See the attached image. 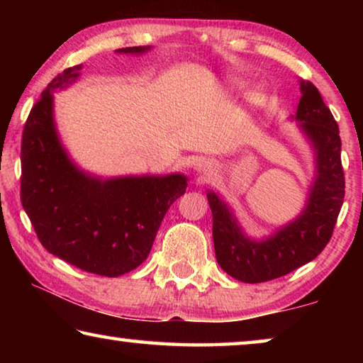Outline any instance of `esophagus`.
I'll list each match as a JSON object with an SVG mask.
<instances>
[{"label": "esophagus", "instance_id": "obj_1", "mask_svg": "<svg viewBox=\"0 0 363 363\" xmlns=\"http://www.w3.org/2000/svg\"><path fill=\"white\" fill-rule=\"evenodd\" d=\"M214 169H216V168H214V164L211 162H200L199 164H196V171H199V173L203 174V176L213 174Z\"/></svg>", "mask_w": 363, "mask_h": 363}]
</instances>
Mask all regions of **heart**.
I'll return each instance as SVG.
<instances>
[{"mask_svg": "<svg viewBox=\"0 0 363 363\" xmlns=\"http://www.w3.org/2000/svg\"><path fill=\"white\" fill-rule=\"evenodd\" d=\"M230 84L235 86V88H243V86L247 84V82H245V79H240V78H235V79H232ZM262 99H264V97H262V93L259 89L251 91V93L248 94V102L253 104V106H259Z\"/></svg>", "mask_w": 363, "mask_h": 363, "instance_id": "heart-1", "label": "heart"}]
</instances>
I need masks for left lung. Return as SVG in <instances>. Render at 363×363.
Wrapping results in <instances>:
<instances>
[{"mask_svg":"<svg viewBox=\"0 0 363 363\" xmlns=\"http://www.w3.org/2000/svg\"><path fill=\"white\" fill-rule=\"evenodd\" d=\"M301 99L296 115L312 152L315 173L306 205L296 218L262 238L250 237L230 205L208 190L213 213V242L218 264L230 277L245 284L279 279L322 253L333 233L344 199L341 139L337 123L314 84L299 79Z\"/></svg>","mask_w":363,"mask_h":363,"instance_id":"obj_1","label":"left lung"}]
</instances>
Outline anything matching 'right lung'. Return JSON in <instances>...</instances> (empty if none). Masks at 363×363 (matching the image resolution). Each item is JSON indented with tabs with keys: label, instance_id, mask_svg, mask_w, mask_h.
<instances>
[{
	"label": "right lung",
	"instance_id": "1",
	"mask_svg": "<svg viewBox=\"0 0 363 363\" xmlns=\"http://www.w3.org/2000/svg\"><path fill=\"white\" fill-rule=\"evenodd\" d=\"M150 49L115 52L143 56ZM82 69H65L30 110L22 134L21 200L49 253L86 272L118 277L147 259L168 208L186 194L187 176L102 177L73 162L54 120V93L78 82Z\"/></svg>",
	"mask_w": 363,
	"mask_h": 363
}]
</instances>
